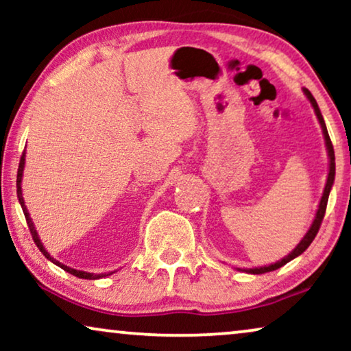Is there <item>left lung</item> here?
Masks as SVG:
<instances>
[{"label":"left lung","mask_w":351,"mask_h":351,"mask_svg":"<svg viewBox=\"0 0 351 351\" xmlns=\"http://www.w3.org/2000/svg\"><path fill=\"white\" fill-rule=\"evenodd\" d=\"M304 93L306 95V99L310 100L311 107H313L315 113H316V118H318V121L321 124V129H323V136H324V141H326V148H328V156H329V174H328V180H326V186H324V191H323V196H321V201H319V206H318V210H316V215H315V220L313 223H311V227L308 232L304 238H302V241L297 244L294 247V251L291 254H287L285 258H281V261H278L276 263H271V265H265V267H257V268H244L243 271L246 273H252V275H261V273H267V271H273V270H278V268L286 265L287 262H291L292 258L299 257L302 252L305 251L306 247L310 246L311 241H313L316 233H318V230L321 227V222H323L324 219V214H326V206H328V199H329V193H330V189H332L334 185V179H335V156H334V147H332V142H330L329 138V134H328V129H326V124H324V119H323V114L319 112V107L318 104H316V100L313 95L308 89H304Z\"/></svg>","instance_id":"obj_1"}]
</instances>
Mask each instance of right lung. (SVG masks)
Masks as SVG:
<instances>
[{"instance_id":"obj_1","label":"right lung","mask_w":351,"mask_h":351,"mask_svg":"<svg viewBox=\"0 0 351 351\" xmlns=\"http://www.w3.org/2000/svg\"><path fill=\"white\" fill-rule=\"evenodd\" d=\"M23 166H25V150H23V153H22V158H21V162H19V171H17V198H19V203H21V206H22L23 215H25V219H27V225H28V228H30V233H32V238H33V241H35V244H36V246H38V249H40V251L43 252V256H45L46 258H49V261H51L52 263H56V265H57V267H60L62 270L69 271L70 275H73V276L83 278V280H99V278L108 276L107 273H100V275H95V273H88V271L75 270V268H70V267H66V265H64V263L57 262L54 257H51V256H49V252L46 251L45 246H43V243H41L40 237H38V233H36V228H35V225H33L32 219H30V214H28V210H27L25 201H23V196H22V176H23Z\"/></svg>"}]
</instances>
